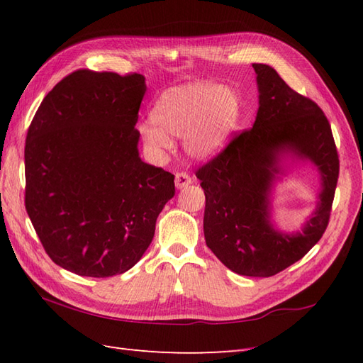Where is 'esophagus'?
<instances>
[{
  "label": "esophagus",
  "mask_w": 363,
  "mask_h": 363,
  "mask_svg": "<svg viewBox=\"0 0 363 363\" xmlns=\"http://www.w3.org/2000/svg\"><path fill=\"white\" fill-rule=\"evenodd\" d=\"M191 183H192V179L186 172H177L175 174V186H177V189L186 188L188 184H191Z\"/></svg>",
  "instance_id": "1"
}]
</instances>
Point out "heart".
<instances>
[{
	"instance_id": "1",
	"label": "heart",
	"mask_w": 363,
	"mask_h": 363,
	"mask_svg": "<svg viewBox=\"0 0 363 363\" xmlns=\"http://www.w3.org/2000/svg\"><path fill=\"white\" fill-rule=\"evenodd\" d=\"M241 101L232 87L201 83L177 86L155 101L150 121L139 125L140 138L155 153L172 149V138L184 139L196 160H211L224 152L238 128Z\"/></svg>"
}]
</instances>
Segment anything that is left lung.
Wrapping results in <instances>:
<instances>
[{
    "instance_id": "left-lung-1",
    "label": "left lung",
    "mask_w": 363,
    "mask_h": 363,
    "mask_svg": "<svg viewBox=\"0 0 363 363\" xmlns=\"http://www.w3.org/2000/svg\"><path fill=\"white\" fill-rule=\"evenodd\" d=\"M258 111L252 128L196 172L205 192L206 246L240 276L271 277L301 260L326 230L338 180V155L328 117L266 64H252ZM294 162L322 177L317 208L301 231L272 223V188Z\"/></svg>"
}]
</instances>
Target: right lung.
I'll list each match as a JSON object with an SVG mask.
<instances>
[{
    "label": "right lung",
    "instance_id": "right-lung-1",
    "mask_svg": "<svg viewBox=\"0 0 363 363\" xmlns=\"http://www.w3.org/2000/svg\"><path fill=\"white\" fill-rule=\"evenodd\" d=\"M147 91L139 73L77 70L51 89L29 125L25 205L48 257L84 277L133 268L175 194L174 175L139 157Z\"/></svg>",
    "mask_w": 363,
    "mask_h": 363
}]
</instances>
